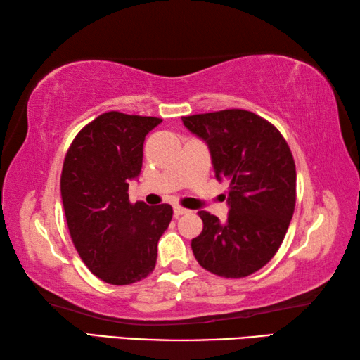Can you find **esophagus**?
Wrapping results in <instances>:
<instances>
[{
	"label": "esophagus",
	"mask_w": 360,
	"mask_h": 360,
	"mask_svg": "<svg viewBox=\"0 0 360 360\" xmlns=\"http://www.w3.org/2000/svg\"><path fill=\"white\" fill-rule=\"evenodd\" d=\"M173 211H174V217H179V216H182V214H187V212H191L188 210L182 208V206H174Z\"/></svg>",
	"instance_id": "esophagus-1"
}]
</instances>
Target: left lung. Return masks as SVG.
Returning <instances> with one entry per match:
<instances>
[{
	"label": "left lung",
	"mask_w": 360,
	"mask_h": 360,
	"mask_svg": "<svg viewBox=\"0 0 360 360\" xmlns=\"http://www.w3.org/2000/svg\"><path fill=\"white\" fill-rule=\"evenodd\" d=\"M182 124L208 146L216 178L230 184L227 221L198 211L203 230L192 240L195 259L219 276L251 275L276 254L294 214L289 146L270 122L245 109L188 115Z\"/></svg>",
	"instance_id": "left-lung-1"
}]
</instances>
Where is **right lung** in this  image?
I'll list each match as a JSON object with an SVG mask.
<instances>
[{
	"mask_svg": "<svg viewBox=\"0 0 360 360\" xmlns=\"http://www.w3.org/2000/svg\"><path fill=\"white\" fill-rule=\"evenodd\" d=\"M162 119L105 112L77 133L65 157L60 191L71 240L105 283H136L154 270L157 243L173 208L129 200L143 167L146 135Z\"/></svg>",
	"mask_w": 360,
	"mask_h": 360,
	"instance_id": "obj_1",
	"label": "right lung"
}]
</instances>
